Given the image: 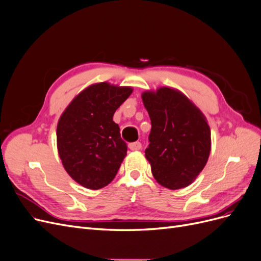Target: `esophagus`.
I'll use <instances>...</instances> for the list:
<instances>
[{
  "label": "esophagus",
  "mask_w": 261,
  "mask_h": 261,
  "mask_svg": "<svg viewBox=\"0 0 261 261\" xmlns=\"http://www.w3.org/2000/svg\"><path fill=\"white\" fill-rule=\"evenodd\" d=\"M128 148L130 150H140L141 149V144L139 143V141H135V143H130L128 145Z\"/></svg>",
  "instance_id": "esophagus-1"
}]
</instances>
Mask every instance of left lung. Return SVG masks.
Here are the masks:
<instances>
[{"label": "left lung", "mask_w": 261, "mask_h": 261, "mask_svg": "<svg viewBox=\"0 0 261 261\" xmlns=\"http://www.w3.org/2000/svg\"><path fill=\"white\" fill-rule=\"evenodd\" d=\"M151 120L145 155L156 181L170 189L192 184L210 154L206 117L183 93L163 87L141 94Z\"/></svg>", "instance_id": "8db88e82"}]
</instances>
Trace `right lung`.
Returning a JSON list of instances; mask_svg holds the SVG:
<instances>
[{"instance_id":"right-lung-1","label":"right lung","mask_w":261,"mask_h":261,"mask_svg":"<svg viewBox=\"0 0 261 261\" xmlns=\"http://www.w3.org/2000/svg\"><path fill=\"white\" fill-rule=\"evenodd\" d=\"M130 87L94 84L70 102L57 128L59 155L74 180L89 189L111 183L127 152L120 127L113 122Z\"/></svg>"}]
</instances>
